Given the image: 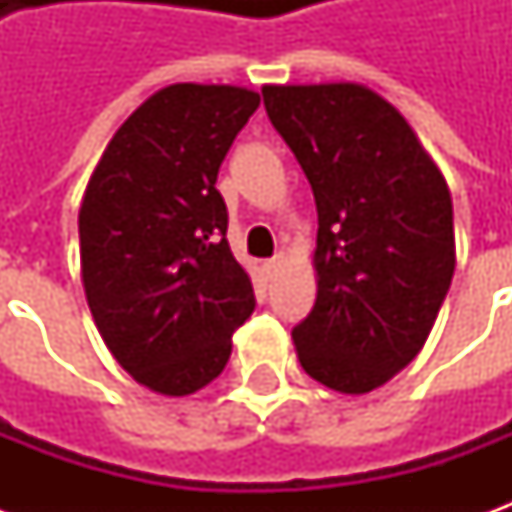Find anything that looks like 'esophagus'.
<instances>
[{"label":"esophagus","mask_w":512,"mask_h":512,"mask_svg":"<svg viewBox=\"0 0 512 512\" xmlns=\"http://www.w3.org/2000/svg\"><path fill=\"white\" fill-rule=\"evenodd\" d=\"M282 263H285V257H282V255H274L271 260H266V263H263V268H266L268 277H274L279 268H282Z\"/></svg>","instance_id":"34e87169"}]
</instances>
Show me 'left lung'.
Listing matches in <instances>:
<instances>
[{
	"mask_svg": "<svg viewBox=\"0 0 512 512\" xmlns=\"http://www.w3.org/2000/svg\"><path fill=\"white\" fill-rule=\"evenodd\" d=\"M268 120L318 208L315 307L293 329L307 376L365 395L414 359L455 271L447 180L365 84H266Z\"/></svg>",
	"mask_w": 512,
	"mask_h": 512,
	"instance_id": "left-lung-1",
	"label": "left lung"
}]
</instances>
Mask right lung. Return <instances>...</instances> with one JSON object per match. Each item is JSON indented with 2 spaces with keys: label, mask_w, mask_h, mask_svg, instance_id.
Segmentation results:
<instances>
[{
  "label": "right lung",
  "mask_w": 512,
  "mask_h": 512,
  "mask_svg": "<svg viewBox=\"0 0 512 512\" xmlns=\"http://www.w3.org/2000/svg\"><path fill=\"white\" fill-rule=\"evenodd\" d=\"M260 95L169 84L117 128L79 208L82 282L120 367L158 395L219 376L255 290L227 244L216 175Z\"/></svg>",
  "instance_id": "right-lung-1"
}]
</instances>
